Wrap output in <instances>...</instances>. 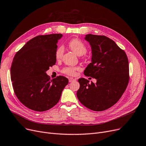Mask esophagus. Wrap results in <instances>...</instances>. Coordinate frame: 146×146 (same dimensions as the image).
<instances>
[{"label": "esophagus", "instance_id": "34e87169", "mask_svg": "<svg viewBox=\"0 0 146 146\" xmlns=\"http://www.w3.org/2000/svg\"><path fill=\"white\" fill-rule=\"evenodd\" d=\"M73 81H75V79H73V78H69L68 79V82H73Z\"/></svg>", "mask_w": 146, "mask_h": 146}]
</instances>
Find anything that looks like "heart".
Wrapping results in <instances>:
<instances>
[{"mask_svg":"<svg viewBox=\"0 0 146 146\" xmlns=\"http://www.w3.org/2000/svg\"><path fill=\"white\" fill-rule=\"evenodd\" d=\"M68 47L73 52H74L76 54L79 56H83L87 52V48L85 44H84L81 40L74 38L72 40L68 43ZM64 53V47L63 46L60 45L57 48L56 51V58L57 60H59L62 58ZM78 70V67H64L62 72L63 73L66 74L69 76H74L76 74V70Z\"/></svg>","mask_w":146,"mask_h":146,"instance_id":"heart-1","label":"heart"}]
</instances>
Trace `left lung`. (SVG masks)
Wrapping results in <instances>:
<instances>
[{"mask_svg": "<svg viewBox=\"0 0 146 146\" xmlns=\"http://www.w3.org/2000/svg\"><path fill=\"white\" fill-rule=\"evenodd\" d=\"M85 39L90 45L92 62L84 74L96 79V83H89L85 78L79 79L77 96L86 108L104 111L119 101L128 86V58L125 51L106 36L88 34Z\"/></svg>", "mask_w": 146, "mask_h": 146, "instance_id": "obj_1", "label": "left lung"}]
</instances>
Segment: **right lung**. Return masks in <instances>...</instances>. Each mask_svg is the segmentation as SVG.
<instances>
[{
    "label": "right lung",
    "mask_w": 146,
    "mask_h": 146,
    "mask_svg": "<svg viewBox=\"0 0 146 146\" xmlns=\"http://www.w3.org/2000/svg\"><path fill=\"white\" fill-rule=\"evenodd\" d=\"M61 34L38 35L28 41L15 54L11 68L15 94L30 110L42 112L59 101L68 83L59 76L50 79L46 73L56 63V51Z\"/></svg>",
    "instance_id": "right-lung-1"
}]
</instances>
